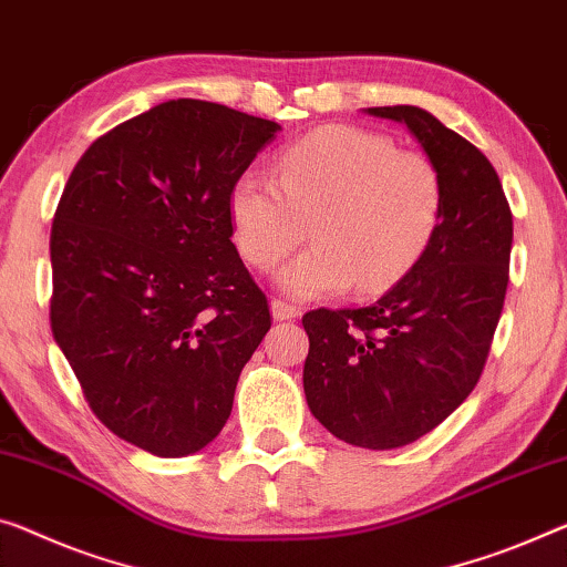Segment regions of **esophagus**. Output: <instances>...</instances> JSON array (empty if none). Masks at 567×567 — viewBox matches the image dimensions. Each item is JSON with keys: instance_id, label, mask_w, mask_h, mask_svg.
Segmentation results:
<instances>
[{"instance_id": "esophagus-1", "label": "esophagus", "mask_w": 567, "mask_h": 567, "mask_svg": "<svg viewBox=\"0 0 567 567\" xmlns=\"http://www.w3.org/2000/svg\"><path fill=\"white\" fill-rule=\"evenodd\" d=\"M271 313L276 321H289V319H299L301 317V309L293 307V303L284 301V299H274L271 301Z\"/></svg>"}]
</instances>
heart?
Returning <instances> with one entry per match:
<instances>
[{"label":"heart","instance_id":"heart-1","mask_svg":"<svg viewBox=\"0 0 567 567\" xmlns=\"http://www.w3.org/2000/svg\"><path fill=\"white\" fill-rule=\"evenodd\" d=\"M276 177L246 169L233 182L228 215L240 256L271 268L303 238L313 246L276 274L278 289L319 299L350 289L380 293L429 250L443 189L423 152L357 126H324L286 146Z\"/></svg>","mask_w":567,"mask_h":567}]
</instances>
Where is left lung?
<instances>
[{"mask_svg": "<svg viewBox=\"0 0 567 567\" xmlns=\"http://www.w3.org/2000/svg\"><path fill=\"white\" fill-rule=\"evenodd\" d=\"M405 124L441 177L423 258L372 307L303 313V393L339 441L388 451L446 421L489 354L509 281L512 210L492 162L417 106L364 109Z\"/></svg>", "mask_w": 567, "mask_h": 567, "instance_id": "1", "label": "left lung"}]
</instances>
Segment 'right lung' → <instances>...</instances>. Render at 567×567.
Returning <instances> with one entry per match:
<instances>
[{"mask_svg": "<svg viewBox=\"0 0 567 567\" xmlns=\"http://www.w3.org/2000/svg\"><path fill=\"white\" fill-rule=\"evenodd\" d=\"M281 132L220 103H159L85 150L50 233L52 337L95 417L154 456L205 449L271 329L228 195Z\"/></svg>", "mask_w": 567, "mask_h": 567, "instance_id": "right-lung-1", "label": "right lung"}]
</instances>
